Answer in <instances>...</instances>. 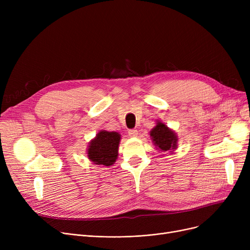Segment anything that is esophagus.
<instances>
[{"instance_id": "esophagus-1", "label": "esophagus", "mask_w": 250, "mask_h": 250, "mask_svg": "<svg viewBox=\"0 0 250 250\" xmlns=\"http://www.w3.org/2000/svg\"><path fill=\"white\" fill-rule=\"evenodd\" d=\"M128 136L132 137V138H135L138 136V130L137 129H129L128 130Z\"/></svg>"}]
</instances>
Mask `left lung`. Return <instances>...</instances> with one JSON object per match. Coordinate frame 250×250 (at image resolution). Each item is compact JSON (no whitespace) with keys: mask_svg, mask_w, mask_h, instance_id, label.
Masks as SVG:
<instances>
[{"mask_svg":"<svg viewBox=\"0 0 250 250\" xmlns=\"http://www.w3.org/2000/svg\"><path fill=\"white\" fill-rule=\"evenodd\" d=\"M150 136L157 149L162 152H172L177 147L178 138L176 134L161 122H157V125L150 132Z\"/></svg>","mask_w":250,"mask_h":250,"instance_id":"obj_1","label":"left lung"}]
</instances>
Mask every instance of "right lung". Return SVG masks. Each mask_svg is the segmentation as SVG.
<instances>
[{
	"label": "right lung",
	"instance_id": "right-lung-1",
	"mask_svg": "<svg viewBox=\"0 0 250 250\" xmlns=\"http://www.w3.org/2000/svg\"><path fill=\"white\" fill-rule=\"evenodd\" d=\"M120 142L121 135L118 133L100 130L89 143L88 158L96 165L111 166L117 159Z\"/></svg>",
	"mask_w": 250,
	"mask_h": 250
}]
</instances>
